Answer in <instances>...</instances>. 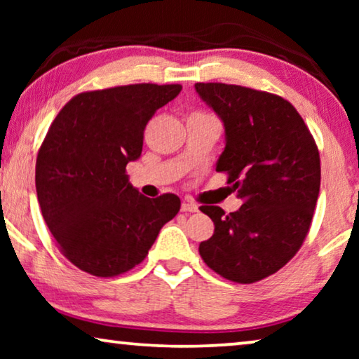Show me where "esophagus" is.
<instances>
[{
  "label": "esophagus",
  "mask_w": 359,
  "mask_h": 359,
  "mask_svg": "<svg viewBox=\"0 0 359 359\" xmlns=\"http://www.w3.org/2000/svg\"><path fill=\"white\" fill-rule=\"evenodd\" d=\"M181 210H183V212H198V204H194L193 201H183Z\"/></svg>",
  "instance_id": "1"
}]
</instances>
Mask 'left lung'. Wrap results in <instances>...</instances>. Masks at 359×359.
<instances>
[{
  "instance_id": "left-lung-1",
  "label": "left lung",
  "mask_w": 359,
  "mask_h": 359,
  "mask_svg": "<svg viewBox=\"0 0 359 359\" xmlns=\"http://www.w3.org/2000/svg\"><path fill=\"white\" fill-rule=\"evenodd\" d=\"M196 91L225 127L215 170L227 173L243 201L229 215L219 205H201L215 229L199 255L229 281H262L299 252L311 229L320 191L317 144L281 96L225 83H196Z\"/></svg>"
}]
</instances>
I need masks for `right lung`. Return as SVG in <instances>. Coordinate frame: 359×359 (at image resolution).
Wrapping results in <instances>:
<instances>
[{
    "mask_svg": "<svg viewBox=\"0 0 359 359\" xmlns=\"http://www.w3.org/2000/svg\"><path fill=\"white\" fill-rule=\"evenodd\" d=\"M181 85L114 86L73 96L58 112L36 161L37 199L68 262L97 278L142 263L160 229L178 214L176 194L142 196L126 166L142 154L144 130Z\"/></svg>",
    "mask_w": 359,
    "mask_h": 359,
    "instance_id": "right-lung-1",
    "label": "right lung"
}]
</instances>
